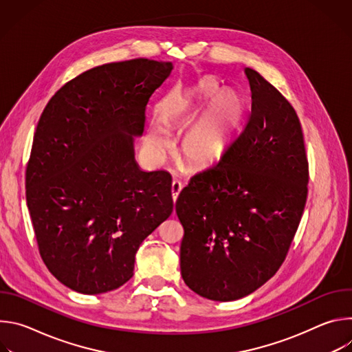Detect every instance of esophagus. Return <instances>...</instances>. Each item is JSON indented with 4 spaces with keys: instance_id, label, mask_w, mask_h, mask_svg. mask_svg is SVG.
<instances>
[{
    "instance_id": "1",
    "label": "esophagus",
    "mask_w": 352,
    "mask_h": 352,
    "mask_svg": "<svg viewBox=\"0 0 352 352\" xmlns=\"http://www.w3.org/2000/svg\"><path fill=\"white\" fill-rule=\"evenodd\" d=\"M182 188H184V185L181 184V181H178V179H174V181H173V185H171V195H173L174 204H175V200L178 199V196H179Z\"/></svg>"
}]
</instances>
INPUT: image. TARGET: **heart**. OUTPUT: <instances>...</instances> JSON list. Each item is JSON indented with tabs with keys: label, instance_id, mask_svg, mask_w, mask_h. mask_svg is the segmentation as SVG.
I'll return each mask as SVG.
<instances>
[{
	"label": "heart",
	"instance_id": "heart-1",
	"mask_svg": "<svg viewBox=\"0 0 352 352\" xmlns=\"http://www.w3.org/2000/svg\"><path fill=\"white\" fill-rule=\"evenodd\" d=\"M243 100L232 89H221L213 78L200 79L186 94L177 97L163 113V121L177 129L199 116L181 143V153L193 168L214 164L230 146L243 118ZM147 142L157 156L171 146L167 133L153 128Z\"/></svg>",
	"mask_w": 352,
	"mask_h": 352
}]
</instances>
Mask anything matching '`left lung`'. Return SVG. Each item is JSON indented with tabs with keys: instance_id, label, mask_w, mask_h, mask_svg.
Instances as JSON below:
<instances>
[{
	"instance_id": "obj_1",
	"label": "left lung",
	"mask_w": 352,
	"mask_h": 352,
	"mask_svg": "<svg viewBox=\"0 0 352 352\" xmlns=\"http://www.w3.org/2000/svg\"><path fill=\"white\" fill-rule=\"evenodd\" d=\"M243 72L252 97L243 131L175 204L184 227L181 276L197 295L221 302L276 274L308 196L309 164L294 107L255 69Z\"/></svg>"
}]
</instances>
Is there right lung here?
Segmentation results:
<instances>
[{
    "label": "right lung",
    "instance_id": "1",
    "mask_svg": "<svg viewBox=\"0 0 352 352\" xmlns=\"http://www.w3.org/2000/svg\"><path fill=\"white\" fill-rule=\"evenodd\" d=\"M173 64H104L47 103L26 167V202L40 256L60 283L103 294L133 276L143 239L173 213L171 175L142 171L133 138Z\"/></svg>",
    "mask_w": 352,
    "mask_h": 352
}]
</instances>
